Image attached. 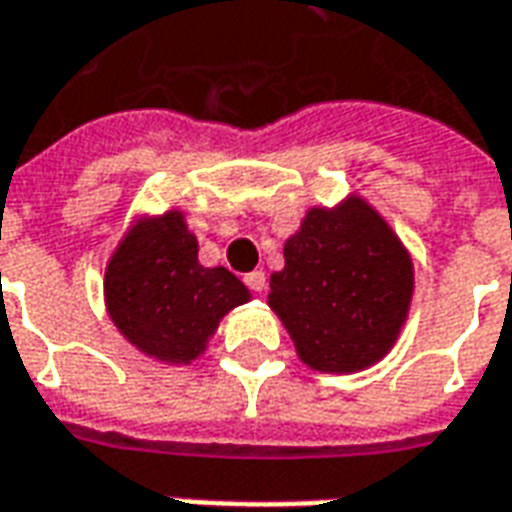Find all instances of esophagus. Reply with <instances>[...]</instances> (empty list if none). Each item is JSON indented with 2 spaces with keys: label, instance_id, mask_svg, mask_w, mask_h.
<instances>
[{
  "label": "esophagus",
  "instance_id": "1",
  "mask_svg": "<svg viewBox=\"0 0 512 512\" xmlns=\"http://www.w3.org/2000/svg\"><path fill=\"white\" fill-rule=\"evenodd\" d=\"M244 282L246 288L255 290V293H263V290H266V274H263V271H249L244 277Z\"/></svg>",
  "mask_w": 512,
  "mask_h": 512
}]
</instances>
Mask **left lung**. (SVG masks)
<instances>
[{
    "label": "left lung",
    "instance_id": "left-lung-1",
    "mask_svg": "<svg viewBox=\"0 0 512 512\" xmlns=\"http://www.w3.org/2000/svg\"><path fill=\"white\" fill-rule=\"evenodd\" d=\"M414 271L406 249L367 202L312 208L285 244L268 304L321 373H354L392 348L406 321Z\"/></svg>",
    "mask_w": 512,
    "mask_h": 512
}]
</instances>
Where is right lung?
I'll return each mask as SVG.
<instances>
[{
    "label": "right lung",
    "instance_id": "right-lung-1",
    "mask_svg": "<svg viewBox=\"0 0 512 512\" xmlns=\"http://www.w3.org/2000/svg\"><path fill=\"white\" fill-rule=\"evenodd\" d=\"M106 307L126 340L172 365H189L238 304L244 282L227 268L197 260V238L178 211L142 222L106 268Z\"/></svg>",
    "mask_w": 512,
    "mask_h": 512
}]
</instances>
